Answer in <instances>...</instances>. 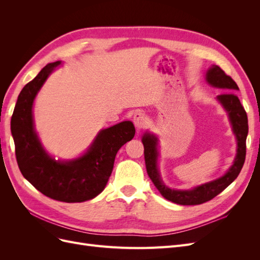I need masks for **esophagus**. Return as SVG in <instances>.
Here are the masks:
<instances>
[{"label": "esophagus", "mask_w": 260, "mask_h": 260, "mask_svg": "<svg viewBox=\"0 0 260 260\" xmlns=\"http://www.w3.org/2000/svg\"><path fill=\"white\" fill-rule=\"evenodd\" d=\"M133 122H135L136 127L141 130L146 127L147 124V117L142 113V112H138L135 114V117H133Z\"/></svg>", "instance_id": "obj_1"}]
</instances>
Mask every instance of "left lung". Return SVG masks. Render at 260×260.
Here are the masks:
<instances>
[{
  "instance_id": "8db88e82",
  "label": "left lung",
  "mask_w": 260,
  "mask_h": 260,
  "mask_svg": "<svg viewBox=\"0 0 260 260\" xmlns=\"http://www.w3.org/2000/svg\"><path fill=\"white\" fill-rule=\"evenodd\" d=\"M206 80L210 85L224 90L219 94L217 99L229 114L233 131L238 139L237 157H235L231 168L228 170L223 177L212 181V182L200 185L190 191L171 190L162 183L158 169H157V157H158V153L156 149L157 139L149 133L144 135L142 139L144 145L145 166L149 179L152 180L157 190L165 199L179 204V205H200V204L206 203L216 198L238 178L244 161H245L248 120L245 109L242 106L237 93L234 92L239 90V86L232 78L226 75L219 66H212V68L208 70L206 74Z\"/></svg>"
}]
</instances>
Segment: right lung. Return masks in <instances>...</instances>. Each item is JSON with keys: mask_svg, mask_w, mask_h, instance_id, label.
Returning <instances> with one entry per match:
<instances>
[{"mask_svg": "<svg viewBox=\"0 0 260 260\" xmlns=\"http://www.w3.org/2000/svg\"><path fill=\"white\" fill-rule=\"evenodd\" d=\"M59 61L50 62L18 95L11 121L16 160L22 176L38 191L58 202L81 203L95 198L107 183L119 148L136 135L131 121L102 130L90 149L72 161H56L44 152L34 130L32 104L38 91Z\"/></svg>", "mask_w": 260, "mask_h": 260, "instance_id": "obj_1", "label": "right lung"}]
</instances>
